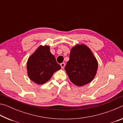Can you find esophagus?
Returning a JSON list of instances; mask_svg holds the SVG:
<instances>
[{"label": "esophagus", "mask_w": 123, "mask_h": 123, "mask_svg": "<svg viewBox=\"0 0 123 123\" xmlns=\"http://www.w3.org/2000/svg\"><path fill=\"white\" fill-rule=\"evenodd\" d=\"M60 65H61V68H62V69H63V68L64 67H65V63H61V64H60Z\"/></svg>", "instance_id": "1"}]
</instances>
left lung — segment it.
<instances>
[{
    "label": "left lung",
    "instance_id": "1",
    "mask_svg": "<svg viewBox=\"0 0 123 123\" xmlns=\"http://www.w3.org/2000/svg\"><path fill=\"white\" fill-rule=\"evenodd\" d=\"M98 68L97 60L91 50L85 44H77L72 48L64 69L72 83L82 86L94 79Z\"/></svg>",
    "mask_w": 123,
    "mask_h": 123
}]
</instances>
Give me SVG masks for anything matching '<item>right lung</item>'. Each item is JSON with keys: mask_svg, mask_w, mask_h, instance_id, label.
<instances>
[{"mask_svg": "<svg viewBox=\"0 0 123 123\" xmlns=\"http://www.w3.org/2000/svg\"><path fill=\"white\" fill-rule=\"evenodd\" d=\"M26 69L31 80L42 85L51 79L54 73L61 69V66L50 53L49 45H41L29 57Z\"/></svg>", "mask_w": 123, "mask_h": 123, "instance_id": "right-lung-1", "label": "right lung"}]
</instances>
